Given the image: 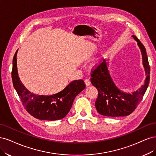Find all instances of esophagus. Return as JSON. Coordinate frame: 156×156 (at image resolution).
I'll return each instance as SVG.
<instances>
[{"instance_id": "obj_1", "label": "esophagus", "mask_w": 156, "mask_h": 156, "mask_svg": "<svg viewBox=\"0 0 156 156\" xmlns=\"http://www.w3.org/2000/svg\"><path fill=\"white\" fill-rule=\"evenodd\" d=\"M84 82H85V85H87H87H89L90 84H91V81H90V80L88 79V78H85L84 80Z\"/></svg>"}]
</instances>
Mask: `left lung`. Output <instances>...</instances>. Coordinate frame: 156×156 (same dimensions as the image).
<instances>
[{
  "mask_svg": "<svg viewBox=\"0 0 156 156\" xmlns=\"http://www.w3.org/2000/svg\"><path fill=\"white\" fill-rule=\"evenodd\" d=\"M132 37L137 41L141 51L143 63L147 75L144 85L132 94L120 91L113 83L107 63L103 59L95 69L91 70V82L98 91L95 107L97 112L104 116L118 117L130 115L142 100L148 86L150 68L146 49L136 36Z\"/></svg>",
  "mask_w": 156,
  "mask_h": 156,
  "instance_id": "obj_1",
  "label": "left lung"
}]
</instances>
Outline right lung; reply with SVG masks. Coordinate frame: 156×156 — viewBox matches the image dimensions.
Listing matches in <instances>:
<instances>
[{
    "label": "right lung",
    "mask_w": 156,
    "mask_h": 156,
    "mask_svg": "<svg viewBox=\"0 0 156 156\" xmlns=\"http://www.w3.org/2000/svg\"><path fill=\"white\" fill-rule=\"evenodd\" d=\"M17 53V51L13 59L12 77L13 87L25 109L39 120H56L64 118L71 109L75 97L85 89L84 82L74 80L62 91L49 96L34 94L24 86L18 76Z\"/></svg>",
    "instance_id": "right-lung-1"
}]
</instances>
